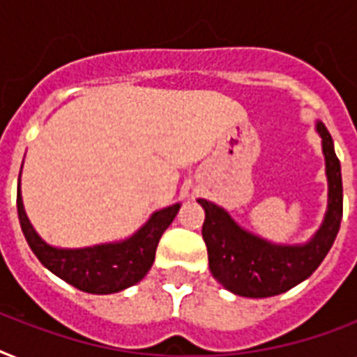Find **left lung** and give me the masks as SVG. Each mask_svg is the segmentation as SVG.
I'll use <instances>...</instances> for the list:
<instances>
[{
	"mask_svg": "<svg viewBox=\"0 0 357 357\" xmlns=\"http://www.w3.org/2000/svg\"><path fill=\"white\" fill-rule=\"evenodd\" d=\"M326 157L328 211L321 229L304 246H278L244 231L234 218L207 200H198L206 209L202 235L209 254L211 274L224 287L248 298L282 294L319 268L332 248L343 218L341 165L333 150L332 135L324 123H317Z\"/></svg>",
	"mask_w": 357,
	"mask_h": 357,
	"instance_id": "left-lung-1",
	"label": "left lung"
}]
</instances>
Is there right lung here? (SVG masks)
<instances>
[{
	"mask_svg": "<svg viewBox=\"0 0 357 357\" xmlns=\"http://www.w3.org/2000/svg\"><path fill=\"white\" fill-rule=\"evenodd\" d=\"M16 204L22 231L42 265L70 285L92 294L119 293L140 282L153 265L159 238L179 211V204H176L153 213L150 220L133 237L126 238L122 243L100 244L79 250H59L44 243L35 234L25 217L20 189Z\"/></svg>",
	"mask_w": 357,
	"mask_h": 357,
	"instance_id": "add662e5",
	"label": "right lung"
}]
</instances>
